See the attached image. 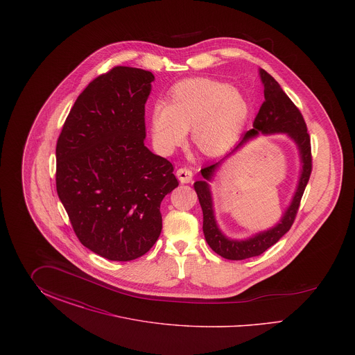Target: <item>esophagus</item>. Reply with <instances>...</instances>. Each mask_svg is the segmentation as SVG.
<instances>
[{
	"label": "esophagus",
	"instance_id": "1",
	"mask_svg": "<svg viewBox=\"0 0 355 355\" xmlns=\"http://www.w3.org/2000/svg\"><path fill=\"white\" fill-rule=\"evenodd\" d=\"M177 177L181 184H190L193 181V171L187 168H180L177 170Z\"/></svg>",
	"mask_w": 355,
	"mask_h": 355
}]
</instances>
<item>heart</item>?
<instances>
[{"label":"heart","mask_w":355,"mask_h":355,"mask_svg":"<svg viewBox=\"0 0 355 355\" xmlns=\"http://www.w3.org/2000/svg\"><path fill=\"white\" fill-rule=\"evenodd\" d=\"M249 116L243 94L214 80H189L173 87L170 105L153 106V142L164 154L181 145L193 126V141L206 154L225 150L241 133Z\"/></svg>","instance_id":"obj_1"}]
</instances>
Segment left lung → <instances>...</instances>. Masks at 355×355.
<instances>
[{
    "instance_id": "8db88e82",
    "label": "left lung",
    "mask_w": 355,
    "mask_h": 355,
    "mask_svg": "<svg viewBox=\"0 0 355 355\" xmlns=\"http://www.w3.org/2000/svg\"><path fill=\"white\" fill-rule=\"evenodd\" d=\"M261 80L263 83V94L265 101L261 105L258 114L255 116L253 122V129L246 132L241 142L236 146L233 152H236L239 146H242L249 138L263 133H287L290 135L295 144L298 145V149L301 153L302 159V174L300 178L298 189L295 191V196L293 198V202L287 209L281 223H278L275 227L265 233H259L257 236L248 239V241H233L227 239L217 227V223L214 220L213 213V203L210 189L205 180H210L217 169L220 162H216L213 165H206L201 169L202 181H197L194 184V189L197 191L200 205L202 207L203 213V234L206 238V242L209 246L220 255L222 258L230 259V261H242L252 257H258L265 253L274 243H277L282 236L290 230L291 225L294 223L301 200L304 196V189L309 182L311 170H313V157H311V144H310V135L307 132V126L304 122V116L300 112V109L294 105L287 97L286 93L282 90L279 84L271 77L270 74L261 69L259 70ZM254 130L253 132L252 130Z\"/></svg>"
}]
</instances>
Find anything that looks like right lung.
Here are the masks:
<instances>
[{
	"label": "right lung",
	"instance_id": "add662e5",
	"mask_svg": "<svg viewBox=\"0 0 355 355\" xmlns=\"http://www.w3.org/2000/svg\"><path fill=\"white\" fill-rule=\"evenodd\" d=\"M152 71L114 67L78 96L55 146V187L80 242L133 261L162 230L159 206L178 186L171 162L145 146Z\"/></svg>",
	"mask_w": 355,
	"mask_h": 355
}]
</instances>
